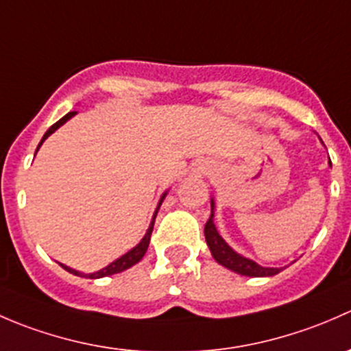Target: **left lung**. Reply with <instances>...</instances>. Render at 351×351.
Listing matches in <instances>:
<instances>
[{
	"label": "left lung",
	"instance_id": "1",
	"mask_svg": "<svg viewBox=\"0 0 351 351\" xmlns=\"http://www.w3.org/2000/svg\"><path fill=\"white\" fill-rule=\"evenodd\" d=\"M331 165V162H329ZM210 217H208L207 224H205V241H207L208 250H210L212 256L222 267L229 268V270L236 271V274L244 275V277H274V275L280 274L284 268H267L258 265L256 261L250 260V258L241 256L239 253H236L228 243L222 239V236L217 232V228L214 224V208L215 204L214 200H210Z\"/></svg>",
	"mask_w": 351,
	"mask_h": 351
}]
</instances>
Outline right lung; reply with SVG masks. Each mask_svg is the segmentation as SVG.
Returning <instances> with one entry per match:
<instances>
[{
  "label": "right lung",
  "instance_id": "right-lung-1",
  "mask_svg": "<svg viewBox=\"0 0 351 351\" xmlns=\"http://www.w3.org/2000/svg\"><path fill=\"white\" fill-rule=\"evenodd\" d=\"M76 113H77V112H69V113H66V115L62 117L61 120H58V122H56L54 125H51V127H49V130H47V132L44 134V137H42V141H40V143H38V146H37V151H38V147L42 146V143H44V141L47 139V137L51 136L52 132H56V130H58L59 127L62 125V123H66L67 120H69L71 117H74V115H76ZM37 151H35V153H37ZM165 197H166V192L162 193L161 200H159L158 207H156V210H154L153 221H151V224H149V229H147L146 236H144V238L141 239V243L137 244L136 247H132V250H130V251H127L125 254H122V256H120V258H117L115 261H112V263H110L108 267L101 268V270L95 271V274H81V271H77V270H73V268L66 267V265H61V267L64 268L66 271H69V274H73V275H77V277H84V278H101V277H108V275H113V274H120V271L127 270V268H130V267H134V265H136V263H139V261L143 260V256H144V254H146V251H147V246H149V241H151V232H153V228H154L156 215H158V210H159V207H161V204H162V200H165Z\"/></svg>",
  "mask_w": 351,
  "mask_h": 351
}]
</instances>
